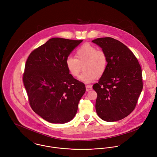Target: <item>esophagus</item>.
I'll return each instance as SVG.
<instances>
[{
    "label": "esophagus",
    "instance_id": "obj_1",
    "mask_svg": "<svg viewBox=\"0 0 157 157\" xmlns=\"http://www.w3.org/2000/svg\"><path fill=\"white\" fill-rule=\"evenodd\" d=\"M92 87L90 85H86V91H89L90 90H92Z\"/></svg>",
    "mask_w": 157,
    "mask_h": 157
}]
</instances>
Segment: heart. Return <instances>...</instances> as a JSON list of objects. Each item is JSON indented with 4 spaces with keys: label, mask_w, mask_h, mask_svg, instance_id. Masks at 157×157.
Instances as JSON below:
<instances>
[{
    "label": "heart",
    "mask_w": 157,
    "mask_h": 157,
    "mask_svg": "<svg viewBox=\"0 0 157 157\" xmlns=\"http://www.w3.org/2000/svg\"><path fill=\"white\" fill-rule=\"evenodd\" d=\"M75 57H67L65 65L68 72L73 77H77L82 71L83 73L80 80L85 83H90L102 77L108 67V57L106 52L94 45L86 43L76 51Z\"/></svg>",
    "instance_id": "heart-1"
}]
</instances>
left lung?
<instances>
[{"instance_id": "1", "label": "left lung", "mask_w": 157, "mask_h": 157, "mask_svg": "<svg viewBox=\"0 0 157 157\" xmlns=\"http://www.w3.org/2000/svg\"><path fill=\"white\" fill-rule=\"evenodd\" d=\"M108 57L105 74L92 88L97 92L95 109L102 120L112 122L123 119L134 110L143 90L142 71L134 53L112 37L92 41Z\"/></svg>"}]
</instances>
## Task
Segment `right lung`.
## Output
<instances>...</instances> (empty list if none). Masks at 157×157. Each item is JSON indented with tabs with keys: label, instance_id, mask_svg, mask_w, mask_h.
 <instances>
[{
	"label": "right lung",
	"instance_id": "add662e5",
	"mask_svg": "<svg viewBox=\"0 0 157 157\" xmlns=\"http://www.w3.org/2000/svg\"><path fill=\"white\" fill-rule=\"evenodd\" d=\"M56 37L33 50L26 62L23 82L32 109L46 121L63 124L75 115L86 91L68 72L65 60L82 42Z\"/></svg>",
	"mask_w": 157,
	"mask_h": 157
}]
</instances>
